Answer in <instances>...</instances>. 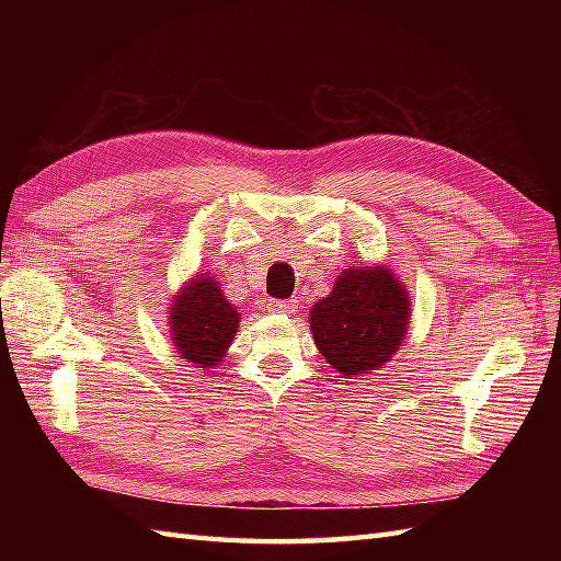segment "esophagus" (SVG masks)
Instances as JSON below:
<instances>
[{
	"instance_id": "34e87169",
	"label": "esophagus",
	"mask_w": 561,
	"mask_h": 561,
	"mask_svg": "<svg viewBox=\"0 0 561 561\" xmlns=\"http://www.w3.org/2000/svg\"><path fill=\"white\" fill-rule=\"evenodd\" d=\"M296 308H299V304H296L294 299H272V301H267V311H272V313H294Z\"/></svg>"
}]
</instances>
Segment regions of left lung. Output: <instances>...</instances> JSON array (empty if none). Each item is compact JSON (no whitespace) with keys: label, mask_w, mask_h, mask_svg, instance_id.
Returning <instances> with one entry per match:
<instances>
[{"label":"left lung","mask_w":561,"mask_h":561,"mask_svg":"<svg viewBox=\"0 0 561 561\" xmlns=\"http://www.w3.org/2000/svg\"><path fill=\"white\" fill-rule=\"evenodd\" d=\"M410 311V294L388 267H354L311 308L308 323L328 364L352 378L390 362L408 335Z\"/></svg>","instance_id":"8db88e82"}]
</instances>
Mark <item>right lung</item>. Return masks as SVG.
<instances>
[{"mask_svg": "<svg viewBox=\"0 0 561 561\" xmlns=\"http://www.w3.org/2000/svg\"><path fill=\"white\" fill-rule=\"evenodd\" d=\"M169 323L178 354L199 368H211L224 359L241 316L226 301L217 279L197 274L173 296Z\"/></svg>", "mask_w": 561, "mask_h": 561, "instance_id": "right-lung-1", "label": "right lung"}]
</instances>
